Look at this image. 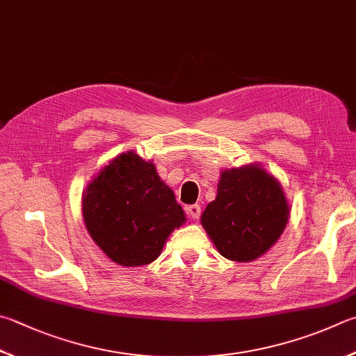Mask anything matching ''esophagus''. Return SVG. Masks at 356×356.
Returning <instances> with one entry per match:
<instances>
[{
    "instance_id": "1",
    "label": "esophagus",
    "mask_w": 356,
    "mask_h": 356,
    "mask_svg": "<svg viewBox=\"0 0 356 356\" xmlns=\"http://www.w3.org/2000/svg\"><path fill=\"white\" fill-rule=\"evenodd\" d=\"M186 213L187 217L191 220H198L200 218V213H201V207L198 204H191L186 207Z\"/></svg>"
}]
</instances>
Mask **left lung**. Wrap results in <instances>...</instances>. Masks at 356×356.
I'll return each instance as SVG.
<instances>
[{
  "instance_id": "8db88e82",
  "label": "left lung",
  "mask_w": 356,
  "mask_h": 356,
  "mask_svg": "<svg viewBox=\"0 0 356 356\" xmlns=\"http://www.w3.org/2000/svg\"><path fill=\"white\" fill-rule=\"evenodd\" d=\"M290 206L279 181L259 164L223 170L217 197L201 225L221 256L234 261L259 259L284 232Z\"/></svg>"
}]
</instances>
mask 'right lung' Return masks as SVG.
<instances>
[{
    "instance_id": "right-lung-1",
    "label": "right lung",
    "mask_w": 356,
    "mask_h": 356,
    "mask_svg": "<svg viewBox=\"0 0 356 356\" xmlns=\"http://www.w3.org/2000/svg\"><path fill=\"white\" fill-rule=\"evenodd\" d=\"M82 213L91 238L122 266L152 264L170 232L186 221L155 165L135 152L116 156L92 178L83 192Z\"/></svg>"
}]
</instances>
